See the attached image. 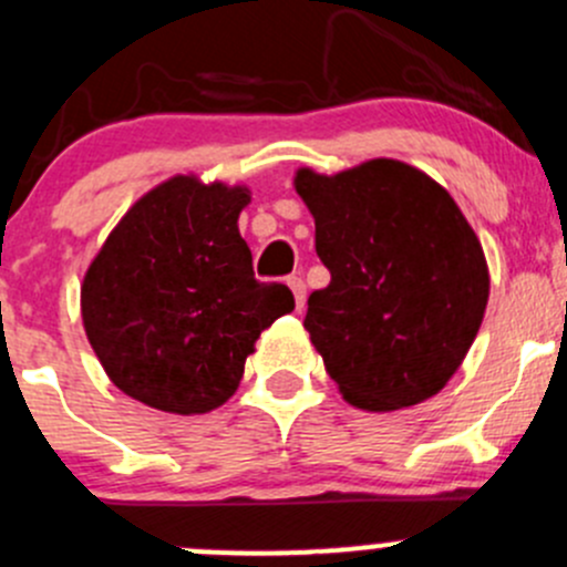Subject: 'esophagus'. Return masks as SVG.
Segmentation results:
<instances>
[{"instance_id":"esophagus-1","label":"esophagus","mask_w":567,"mask_h":567,"mask_svg":"<svg viewBox=\"0 0 567 567\" xmlns=\"http://www.w3.org/2000/svg\"><path fill=\"white\" fill-rule=\"evenodd\" d=\"M289 289H291V295H295V306H297V311H302V306H306V284H302V278L300 276H291L289 281Z\"/></svg>"}]
</instances>
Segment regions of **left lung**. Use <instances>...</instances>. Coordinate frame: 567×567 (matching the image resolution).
Listing matches in <instances>:
<instances>
[{"mask_svg": "<svg viewBox=\"0 0 567 567\" xmlns=\"http://www.w3.org/2000/svg\"><path fill=\"white\" fill-rule=\"evenodd\" d=\"M330 284L308 297L306 330L341 396L400 411L439 394L485 317V254L452 195L396 159L336 176L297 171Z\"/></svg>", "mask_w": 567, "mask_h": 567, "instance_id": "1", "label": "left lung"}]
</instances>
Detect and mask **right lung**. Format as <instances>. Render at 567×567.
I'll list each match as a JSON object with an SVG mask.
<instances>
[{
    "label": "right lung",
    "mask_w": 567,
    "mask_h": 567,
    "mask_svg": "<svg viewBox=\"0 0 567 567\" xmlns=\"http://www.w3.org/2000/svg\"><path fill=\"white\" fill-rule=\"evenodd\" d=\"M245 187L167 178L112 228L82 284V322L112 383L156 411L193 416L237 391L261 330L295 308L261 284L239 237Z\"/></svg>",
    "instance_id": "add662e5"
}]
</instances>
